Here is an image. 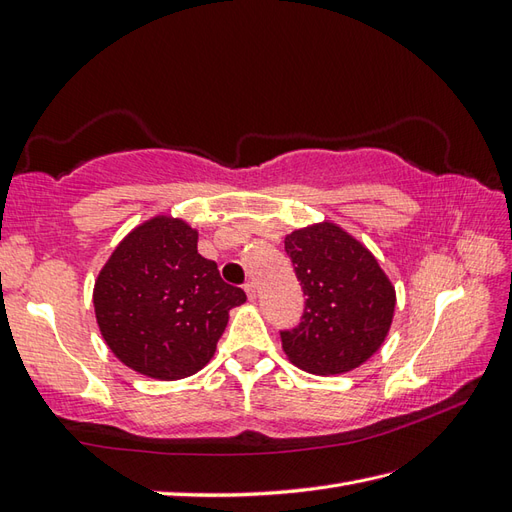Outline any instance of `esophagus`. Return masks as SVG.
I'll return each instance as SVG.
<instances>
[{"instance_id":"esophagus-1","label":"esophagus","mask_w":512,"mask_h":512,"mask_svg":"<svg viewBox=\"0 0 512 512\" xmlns=\"http://www.w3.org/2000/svg\"><path fill=\"white\" fill-rule=\"evenodd\" d=\"M244 290H246L248 301H255V299H257V288H255V283H253V281L244 283Z\"/></svg>"}]
</instances>
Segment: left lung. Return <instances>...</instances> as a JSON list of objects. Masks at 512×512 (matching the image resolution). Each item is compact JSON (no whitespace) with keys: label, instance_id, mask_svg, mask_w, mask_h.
Here are the masks:
<instances>
[{"label":"left lung","instance_id":"obj_1","mask_svg":"<svg viewBox=\"0 0 512 512\" xmlns=\"http://www.w3.org/2000/svg\"><path fill=\"white\" fill-rule=\"evenodd\" d=\"M305 310L281 331L288 360L312 375H340L382 347L395 314V285L368 248L334 222H316L285 235Z\"/></svg>","mask_w":512,"mask_h":512}]
</instances>
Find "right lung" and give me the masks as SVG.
I'll list each match as a JSON object with an SVG mask.
<instances>
[{
	"instance_id": "add662e5",
	"label": "right lung",
	"mask_w": 512,
	"mask_h": 512,
	"mask_svg": "<svg viewBox=\"0 0 512 512\" xmlns=\"http://www.w3.org/2000/svg\"><path fill=\"white\" fill-rule=\"evenodd\" d=\"M244 301V290L198 253V231L172 216L130 231L93 288L95 320L115 358L163 382L207 366L229 312Z\"/></svg>"
}]
</instances>
